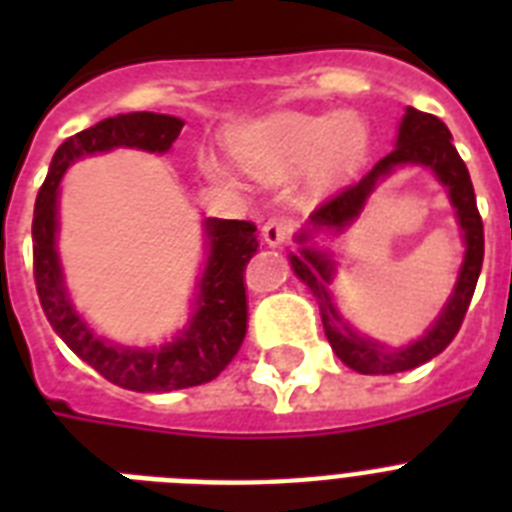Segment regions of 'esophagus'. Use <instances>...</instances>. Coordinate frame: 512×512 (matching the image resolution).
<instances>
[{"label": "esophagus", "mask_w": 512, "mask_h": 512, "mask_svg": "<svg viewBox=\"0 0 512 512\" xmlns=\"http://www.w3.org/2000/svg\"><path fill=\"white\" fill-rule=\"evenodd\" d=\"M292 236V220L287 217H273L263 225V241L268 247H279Z\"/></svg>", "instance_id": "obj_1"}]
</instances>
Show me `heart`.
<instances>
[{
  "instance_id": "obj_1",
  "label": "heart",
  "mask_w": 512,
  "mask_h": 512,
  "mask_svg": "<svg viewBox=\"0 0 512 512\" xmlns=\"http://www.w3.org/2000/svg\"><path fill=\"white\" fill-rule=\"evenodd\" d=\"M366 143V132L356 116L279 114L252 124L233 138V154L260 177L292 172L319 162L324 175H337L356 164ZM204 170L225 180L228 170L215 159H204Z\"/></svg>"
}]
</instances>
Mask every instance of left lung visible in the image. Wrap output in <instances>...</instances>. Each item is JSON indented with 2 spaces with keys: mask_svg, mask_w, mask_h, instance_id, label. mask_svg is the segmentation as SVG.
Returning <instances> with one entry per match:
<instances>
[{
  "mask_svg": "<svg viewBox=\"0 0 512 512\" xmlns=\"http://www.w3.org/2000/svg\"><path fill=\"white\" fill-rule=\"evenodd\" d=\"M401 163L430 166L447 185L455 214L463 228L466 260L463 261L453 297L445 306L442 316L434 322V327L412 346L388 351L368 338H358L352 330L341 324L326 292L334 264L326 253L308 248L307 239L313 232L321 230H344L360 214L365 199L371 195L381 177L387 176ZM297 241L303 244V249H300V255H289V263H292V271L297 273V279H303L311 287L313 295H316V300H319L324 332H327L329 345H332V350H335L342 364L361 374H396L436 358L454 340V335L460 332L462 319H465L470 300H473V292H476L478 273H481V265H484V223H481V215H478L476 193H473L468 167H465V162L457 154V148L452 146V135L446 130V124L438 116L417 111V108H406L401 127H398L396 148L388 156H382L380 162L374 164L372 170L366 172L356 185L342 188L332 199L324 201L321 207L313 209V215L308 217V231L300 233Z\"/></svg>",
  "mask_w": 512,
  "mask_h": 512,
  "instance_id": "8db88e82",
  "label": "left lung"
}]
</instances>
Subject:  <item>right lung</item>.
<instances>
[{
  "instance_id": "add662e5",
  "label": "right lung",
  "mask_w": 512,
  "mask_h": 512,
  "mask_svg": "<svg viewBox=\"0 0 512 512\" xmlns=\"http://www.w3.org/2000/svg\"><path fill=\"white\" fill-rule=\"evenodd\" d=\"M183 119L151 111L119 114L103 119L90 130L76 132L55 151L34 207V281L44 316L60 340L76 356L114 382L138 393H167L215 380L239 353L247 335V287L244 268L257 252V228L247 220L204 223L209 257L199 281V297L188 327L162 348H124L98 337L82 316L63 284L58 249V185L76 159L103 154L111 148H140L151 154L170 151L183 130Z\"/></svg>"
}]
</instances>
